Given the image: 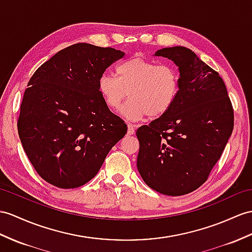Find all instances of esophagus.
Listing matches in <instances>:
<instances>
[{
	"instance_id": "esophagus-1",
	"label": "esophagus",
	"mask_w": 252,
	"mask_h": 252,
	"mask_svg": "<svg viewBox=\"0 0 252 252\" xmlns=\"http://www.w3.org/2000/svg\"><path fill=\"white\" fill-rule=\"evenodd\" d=\"M127 127H128V130H127V133L128 134H133L134 133V125H132V124H130V123H128L127 124Z\"/></svg>"
}]
</instances>
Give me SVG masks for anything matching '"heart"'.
<instances>
[{"label": "heart", "mask_w": 252, "mask_h": 252, "mask_svg": "<svg viewBox=\"0 0 252 252\" xmlns=\"http://www.w3.org/2000/svg\"><path fill=\"white\" fill-rule=\"evenodd\" d=\"M116 78L102 75L98 91L106 106L119 109L127 95L130 97L121 113L129 121L144 116L160 118L173 106L180 91V73L174 66L161 64L140 57L120 63Z\"/></svg>", "instance_id": "1"}]
</instances>
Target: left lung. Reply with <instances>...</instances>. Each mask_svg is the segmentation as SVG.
Wrapping results in <instances>:
<instances>
[{"label": "left lung", "instance_id": "8db88e82", "mask_svg": "<svg viewBox=\"0 0 252 252\" xmlns=\"http://www.w3.org/2000/svg\"><path fill=\"white\" fill-rule=\"evenodd\" d=\"M155 55L179 67L180 91L167 113L138 128L137 167L147 186L176 197L207 181L232 134L234 111L222 78L190 49Z\"/></svg>", "mask_w": 252, "mask_h": 252}]
</instances>
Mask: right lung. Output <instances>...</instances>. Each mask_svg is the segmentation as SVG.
Returning a JSON list of instances; mask_svg holds the SVG:
<instances>
[{
  "instance_id": "1",
  "label": "right lung",
  "mask_w": 252,
  "mask_h": 252,
  "mask_svg": "<svg viewBox=\"0 0 252 252\" xmlns=\"http://www.w3.org/2000/svg\"><path fill=\"white\" fill-rule=\"evenodd\" d=\"M79 42L54 54L24 91L18 133L36 172L51 185L77 188L97 174L127 125L106 106L98 80L124 57Z\"/></svg>"
}]
</instances>
